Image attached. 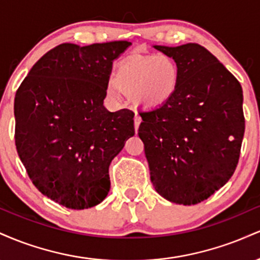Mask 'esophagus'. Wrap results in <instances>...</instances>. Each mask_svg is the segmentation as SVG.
<instances>
[{
  "mask_svg": "<svg viewBox=\"0 0 260 260\" xmlns=\"http://www.w3.org/2000/svg\"><path fill=\"white\" fill-rule=\"evenodd\" d=\"M140 122H142V118H140V116L136 112V115H134V128H136V131L138 129Z\"/></svg>",
  "mask_w": 260,
  "mask_h": 260,
  "instance_id": "34e87169",
  "label": "esophagus"
}]
</instances>
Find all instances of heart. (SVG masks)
I'll return each instance as SVG.
<instances>
[{
  "mask_svg": "<svg viewBox=\"0 0 260 260\" xmlns=\"http://www.w3.org/2000/svg\"><path fill=\"white\" fill-rule=\"evenodd\" d=\"M178 80L180 68L175 59L157 55L128 58L116 71L113 84L140 105L157 107L174 96Z\"/></svg>",
  "mask_w": 260,
  "mask_h": 260,
  "instance_id": "obj_1",
  "label": "heart"
}]
</instances>
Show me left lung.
Listing matches in <instances>:
<instances>
[{"instance_id":"8db88e82","label":"left lung","mask_w":260,"mask_h":260,"mask_svg":"<svg viewBox=\"0 0 260 260\" xmlns=\"http://www.w3.org/2000/svg\"><path fill=\"white\" fill-rule=\"evenodd\" d=\"M154 49L180 68L174 96L139 110L138 134L157 193L176 204H198L234 175L244 134L243 92L234 74L205 47Z\"/></svg>"}]
</instances>
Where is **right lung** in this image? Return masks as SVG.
I'll list each match as a JSON object with an SVG mask.
<instances>
[{"mask_svg":"<svg viewBox=\"0 0 260 260\" xmlns=\"http://www.w3.org/2000/svg\"><path fill=\"white\" fill-rule=\"evenodd\" d=\"M131 45H58L16 92L18 155L32 184L66 208L82 210L106 198L110 164L134 136L133 111L104 107L113 59Z\"/></svg>","mask_w":260,"mask_h":260,"instance_id":"1","label":"right lung"}]
</instances>
